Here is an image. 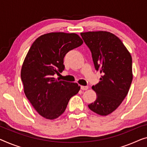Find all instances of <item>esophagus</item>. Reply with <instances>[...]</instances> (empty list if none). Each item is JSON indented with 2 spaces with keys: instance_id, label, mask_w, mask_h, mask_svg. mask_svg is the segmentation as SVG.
Masks as SVG:
<instances>
[{
  "instance_id": "34e87169",
  "label": "esophagus",
  "mask_w": 147,
  "mask_h": 147,
  "mask_svg": "<svg viewBox=\"0 0 147 147\" xmlns=\"http://www.w3.org/2000/svg\"><path fill=\"white\" fill-rule=\"evenodd\" d=\"M80 88H81V90H86L88 89V86H80Z\"/></svg>"
}]
</instances>
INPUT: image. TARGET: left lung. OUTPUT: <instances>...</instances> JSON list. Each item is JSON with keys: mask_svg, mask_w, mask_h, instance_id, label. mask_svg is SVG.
I'll use <instances>...</instances> for the list:
<instances>
[{"mask_svg": "<svg viewBox=\"0 0 147 147\" xmlns=\"http://www.w3.org/2000/svg\"><path fill=\"white\" fill-rule=\"evenodd\" d=\"M92 53L96 71L102 75L92 86L96 100L88 108L100 115L115 111L127 95L133 80L132 57L119 38L105 31L80 33Z\"/></svg>", "mask_w": 147, "mask_h": 147, "instance_id": "left-lung-1", "label": "left lung"}]
</instances>
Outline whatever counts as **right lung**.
<instances>
[{
  "label": "right lung",
  "instance_id": "right-lung-1",
  "mask_svg": "<svg viewBox=\"0 0 147 147\" xmlns=\"http://www.w3.org/2000/svg\"><path fill=\"white\" fill-rule=\"evenodd\" d=\"M82 43L74 33H48L37 38L26 55L21 69L24 91L45 119H55L63 114L71 98L80 90L77 83L60 80L54 74L65 69V55Z\"/></svg>",
  "mask_w": 147,
  "mask_h": 147
}]
</instances>
